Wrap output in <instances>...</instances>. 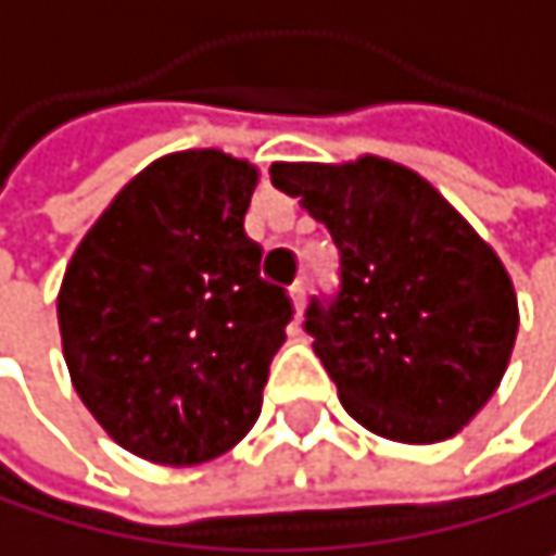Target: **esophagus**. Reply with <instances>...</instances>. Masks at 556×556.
Here are the masks:
<instances>
[{"mask_svg": "<svg viewBox=\"0 0 556 556\" xmlns=\"http://www.w3.org/2000/svg\"><path fill=\"white\" fill-rule=\"evenodd\" d=\"M288 298H291L294 321H298V318H301V312H304V281H294V285H291V291H288Z\"/></svg>", "mask_w": 556, "mask_h": 556, "instance_id": "1", "label": "esophagus"}]
</instances>
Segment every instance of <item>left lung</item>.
Returning a JSON list of instances; mask_svg holds the SVG:
<instances>
[{
    "instance_id": "8db88e82",
    "label": "left lung",
    "mask_w": 556,
    "mask_h": 556,
    "mask_svg": "<svg viewBox=\"0 0 556 556\" xmlns=\"http://www.w3.org/2000/svg\"><path fill=\"white\" fill-rule=\"evenodd\" d=\"M341 252V291L308 334L351 418L388 441L454 438L497 391L517 338L514 281L494 248L414 168L381 155L275 162Z\"/></svg>"
}]
</instances>
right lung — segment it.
Returning <instances> with one entry per match:
<instances>
[{
    "label": "right lung",
    "instance_id": "right-lung-1",
    "mask_svg": "<svg viewBox=\"0 0 556 556\" xmlns=\"http://www.w3.org/2000/svg\"><path fill=\"white\" fill-rule=\"evenodd\" d=\"M258 168L188 149L138 172L78 241L59 288L72 388L152 464L231 451L262 414L291 301L244 235Z\"/></svg>",
    "mask_w": 556,
    "mask_h": 556
}]
</instances>
